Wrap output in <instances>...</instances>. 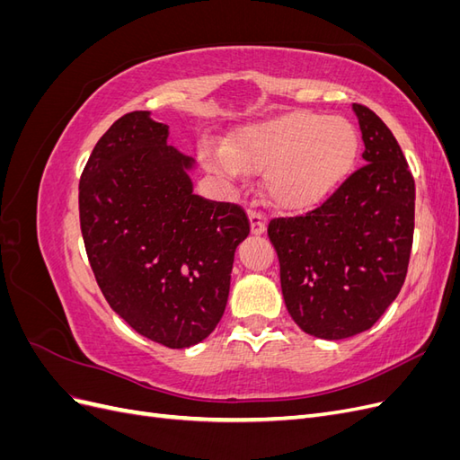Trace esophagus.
I'll return each instance as SVG.
<instances>
[{"instance_id": "1", "label": "esophagus", "mask_w": 460, "mask_h": 460, "mask_svg": "<svg viewBox=\"0 0 460 460\" xmlns=\"http://www.w3.org/2000/svg\"><path fill=\"white\" fill-rule=\"evenodd\" d=\"M249 222H252V234L261 235L267 230V217L259 211H249Z\"/></svg>"}]
</instances>
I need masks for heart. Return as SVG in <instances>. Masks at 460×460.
Masks as SVG:
<instances>
[{
    "label": "heart",
    "mask_w": 460,
    "mask_h": 460,
    "mask_svg": "<svg viewBox=\"0 0 460 460\" xmlns=\"http://www.w3.org/2000/svg\"><path fill=\"white\" fill-rule=\"evenodd\" d=\"M358 147L347 119L296 111L240 128L226 147L203 142L199 155L208 169L232 178L264 171V191L274 205L309 208L345 182Z\"/></svg>",
    "instance_id": "heart-1"
}]
</instances>
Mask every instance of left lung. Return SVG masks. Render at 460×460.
Segmentation results:
<instances>
[{"label": "left lung", "mask_w": 460, "mask_h": 460, "mask_svg": "<svg viewBox=\"0 0 460 460\" xmlns=\"http://www.w3.org/2000/svg\"><path fill=\"white\" fill-rule=\"evenodd\" d=\"M365 142L360 166L301 217L272 218L269 238L296 324L323 340L372 328L405 284L414 234V178L384 120L353 105Z\"/></svg>", "instance_id": "1"}]
</instances>
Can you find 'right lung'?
<instances>
[{"mask_svg":"<svg viewBox=\"0 0 460 460\" xmlns=\"http://www.w3.org/2000/svg\"><path fill=\"white\" fill-rule=\"evenodd\" d=\"M166 137L149 111L111 124L80 178V228L111 309L144 338L184 349L225 314L249 220L240 205L196 196L193 159Z\"/></svg>","mask_w":460,"mask_h":460,"instance_id":"right-lung-1","label":"right lung"}]
</instances>
